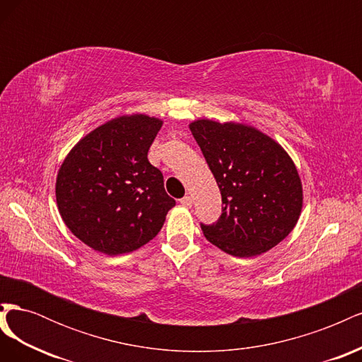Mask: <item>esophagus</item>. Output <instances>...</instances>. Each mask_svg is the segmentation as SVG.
<instances>
[{
	"label": "esophagus",
	"instance_id": "esophagus-1",
	"mask_svg": "<svg viewBox=\"0 0 362 362\" xmlns=\"http://www.w3.org/2000/svg\"><path fill=\"white\" fill-rule=\"evenodd\" d=\"M184 206H192L193 205V198L192 196H184V198L180 201Z\"/></svg>",
	"mask_w": 362,
	"mask_h": 362
}]
</instances>
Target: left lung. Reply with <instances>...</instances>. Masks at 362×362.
<instances>
[{"label":"left lung","instance_id":"1","mask_svg":"<svg viewBox=\"0 0 362 362\" xmlns=\"http://www.w3.org/2000/svg\"><path fill=\"white\" fill-rule=\"evenodd\" d=\"M222 194V216L201 225L208 242L249 258L282 242L303 205L302 181L276 140L255 127L198 119L189 125Z\"/></svg>","mask_w":362,"mask_h":362}]
</instances>
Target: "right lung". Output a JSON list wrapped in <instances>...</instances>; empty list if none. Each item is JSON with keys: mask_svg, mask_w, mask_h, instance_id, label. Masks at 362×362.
Instances as JSON below:
<instances>
[{"mask_svg": "<svg viewBox=\"0 0 362 362\" xmlns=\"http://www.w3.org/2000/svg\"><path fill=\"white\" fill-rule=\"evenodd\" d=\"M158 117L124 115L86 134L56 180L59 213L69 231L105 255L133 252L154 238L175 201L148 151Z\"/></svg>", "mask_w": 362, "mask_h": 362, "instance_id": "add662e5", "label": "right lung"}]
</instances>
